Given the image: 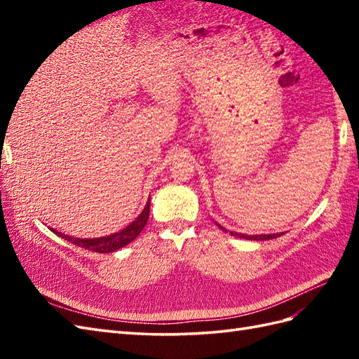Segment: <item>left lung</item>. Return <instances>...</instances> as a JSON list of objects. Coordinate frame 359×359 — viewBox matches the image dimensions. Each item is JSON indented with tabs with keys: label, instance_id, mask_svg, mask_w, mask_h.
Masks as SVG:
<instances>
[{
	"label": "left lung",
	"instance_id": "obj_1",
	"mask_svg": "<svg viewBox=\"0 0 359 359\" xmlns=\"http://www.w3.org/2000/svg\"><path fill=\"white\" fill-rule=\"evenodd\" d=\"M220 230H224V231H226L224 226H220L219 224H216ZM230 234H233V236H238V238H242V239H248V241H269V239H276V238H279V236H282L284 233H276V234H256V236H248V234H242V233H233V231H230Z\"/></svg>",
	"mask_w": 359,
	"mask_h": 359
}]
</instances>
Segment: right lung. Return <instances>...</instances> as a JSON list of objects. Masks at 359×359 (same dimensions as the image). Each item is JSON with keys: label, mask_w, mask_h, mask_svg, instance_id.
<instances>
[{"label": "right lung", "mask_w": 359, "mask_h": 359, "mask_svg": "<svg viewBox=\"0 0 359 359\" xmlns=\"http://www.w3.org/2000/svg\"><path fill=\"white\" fill-rule=\"evenodd\" d=\"M149 199L144 205L143 211L139 215L134 222L129 224L123 230H120L118 233H114L109 236H104V238H95V239H80V238H72V236H65L63 233L52 230L50 231L55 233L57 236H62L65 241H69L74 245H79L81 248L86 250H93L95 253H112V251H117L121 247L128 245L129 242H133L137 236H139L143 230V226L147 225L148 219H149Z\"/></svg>", "instance_id": "right-lung-1"}]
</instances>
